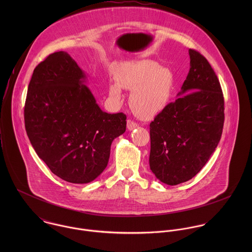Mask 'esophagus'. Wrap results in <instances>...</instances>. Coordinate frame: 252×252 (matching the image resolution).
Masks as SVG:
<instances>
[{"label": "esophagus", "instance_id": "34e87169", "mask_svg": "<svg viewBox=\"0 0 252 252\" xmlns=\"http://www.w3.org/2000/svg\"><path fill=\"white\" fill-rule=\"evenodd\" d=\"M137 127H139V125H138L136 122H134V121H132V120H128V121H127V128H128L129 131H132V130L136 129Z\"/></svg>", "mask_w": 252, "mask_h": 252}]
</instances>
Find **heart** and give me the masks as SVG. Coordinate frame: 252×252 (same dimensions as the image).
I'll return each instance as SVG.
<instances>
[{"label": "heart", "instance_id": "obj_1", "mask_svg": "<svg viewBox=\"0 0 252 252\" xmlns=\"http://www.w3.org/2000/svg\"><path fill=\"white\" fill-rule=\"evenodd\" d=\"M114 77L116 82L108 87L110 100L119 104L123 96L122 88L132 91L130 106L139 117H153L171 103L175 89L174 74L154 61L124 63L116 69Z\"/></svg>", "mask_w": 252, "mask_h": 252}]
</instances>
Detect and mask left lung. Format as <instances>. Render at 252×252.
<instances>
[{
  "label": "left lung",
  "mask_w": 252,
  "mask_h": 252,
  "mask_svg": "<svg viewBox=\"0 0 252 252\" xmlns=\"http://www.w3.org/2000/svg\"><path fill=\"white\" fill-rule=\"evenodd\" d=\"M190 69L176 102L150 123L149 166L155 177L177 185L195 177L220 141L224 99L208 60L189 49Z\"/></svg>",
  "instance_id": "obj_1"
}]
</instances>
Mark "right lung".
<instances>
[{
  "mask_svg": "<svg viewBox=\"0 0 252 252\" xmlns=\"http://www.w3.org/2000/svg\"><path fill=\"white\" fill-rule=\"evenodd\" d=\"M86 81L67 52H54L34 70L24 108L37 156L60 179L80 184L103 173L113 140L126 131V115L103 111Z\"/></svg>",
  "mask_w": 252,
  "mask_h": 252,
  "instance_id": "right-lung-1",
  "label": "right lung"
}]
</instances>
